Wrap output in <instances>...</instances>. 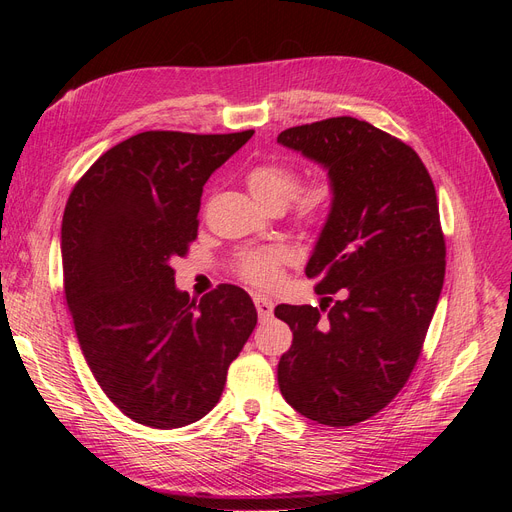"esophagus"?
<instances>
[{
	"mask_svg": "<svg viewBox=\"0 0 512 512\" xmlns=\"http://www.w3.org/2000/svg\"><path fill=\"white\" fill-rule=\"evenodd\" d=\"M254 305L260 320H269L273 316V301L265 297V294H254Z\"/></svg>",
	"mask_w": 512,
	"mask_h": 512,
	"instance_id": "1",
	"label": "esophagus"
}]
</instances>
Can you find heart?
I'll use <instances>...</instances> for the list:
<instances>
[{
    "label": "heart",
    "mask_w": 512,
    "mask_h": 512,
    "mask_svg": "<svg viewBox=\"0 0 512 512\" xmlns=\"http://www.w3.org/2000/svg\"><path fill=\"white\" fill-rule=\"evenodd\" d=\"M245 183L262 207L282 211L292 200V220L303 228H322L337 207V185L329 177H320L302 185L299 170L290 162L269 158L254 164L245 175ZM292 260L284 245H267L245 250L235 260V271L243 282L269 288L277 284L282 269Z\"/></svg>",
    "instance_id": "heart-1"
}]
</instances>
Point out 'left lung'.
I'll use <instances>...</instances> for the list:
<instances>
[{"mask_svg":"<svg viewBox=\"0 0 512 512\" xmlns=\"http://www.w3.org/2000/svg\"><path fill=\"white\" fill-rule=\"evenodd\" d=\"M277 143L337 185L305 267L320 307H275L292 331L277 382L299 414L350 427L389 406L421 356L446 269L436 188L410 145L354 117L288 128Z\"/></svg>","mask_w":512,"mask_h":512,"instance_id":"1","label":"left lung"}]
</instances>
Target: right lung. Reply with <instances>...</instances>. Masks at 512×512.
<instances>
[{"label": "right lung", "mask_w": 512, "mask_h": 512, "mask_svg": "<svg viewBox=\"0 0 512 512\" xmlns=\"http://www.w3.org/2000/svg\"><path fill=\"white\" fill-rule=\"evenodd\" d=\"M252 134L141 132L70 192L61 265L74 331L100 389L141 425L203 418L256 327L243 288L220 284L196 303L170 267L198 235L203 185Z\"/></svg>", "instance_id": "obj_1"}]
</instances>
